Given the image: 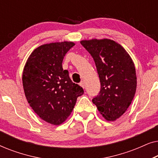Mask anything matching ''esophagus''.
Returning a JSON list of instances; mask_svg holds the SVG:
<instances>
[{"instance_id": "1", "label": "esophagus", "mask_w": 158, "mask_h": 158, "mask_svg": "<svg viewBox=\"0 0 158 158\" xmlns=\"http://www.w3.org/2000/svg\"><path fill=\"white\" fill-rule=\"evenodd\" d=\"M80 85H81V87H83V88H85V83H84V82H83V81H81V83H80Z\"/></svg>"}]
</instances>
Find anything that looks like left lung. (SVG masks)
Instances as JSON below:
<instances>
[{
	"mask_svg": "<svg viewBox=\"0 0 158 158\" xmlns=\"http://www.w3.org/2000/svg\"><path fill=\"white\" fill-rule=\"evenodd\" d=\"M94 59L101 82L98 96L92 99L102 116L114 121L123 115L135 96L137 76L130 56L113 40L81 42Z\"/></svg>",
	"mask_w": 158,
	"mask_h": 158,
	"instance_id": "left-lung-1",
	"label": "left lung"
}]
</instances>
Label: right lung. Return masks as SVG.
I'll return each instance as SVG.
<instances>
[{"label":"right lung","mask_w":158,"mask_h":158,"mask_svg":"<svg viewBox=\"0 0 158 158\" xmlns=\"http://www.w3.org/2000/svg\"><path fill=\"white\" fill-rule=\"evenodd\" d=\"M74 45L71 42L42 45L31 54L23 69V86L28 103L42 119L54 125L67 119L77 97L84 93L62 65L64 55Z\"/></svg>","instance_id":"add662e5"}]
</instances>
